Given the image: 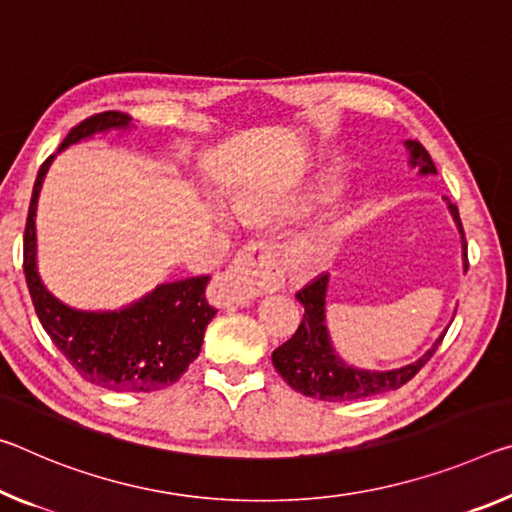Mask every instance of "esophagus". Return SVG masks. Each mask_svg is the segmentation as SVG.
<instances>
[{"label": "esophagus", "instance_id": "34e87169", "mask_svg": "<svg viewBox=\"0 0 512 512\" xmlns=\"http://www.w3.org/2000/svg\"><path fill=\"white\" fill-rule=\"evenodd\" d=\"M278 287L280 278L271 248L266 243H248L234 255L227 271L216 275L209 287V298L218 307H239L259 291H273Z\"/></svg>", "mask_w": 512, "mask_h": 512}]
</instances>
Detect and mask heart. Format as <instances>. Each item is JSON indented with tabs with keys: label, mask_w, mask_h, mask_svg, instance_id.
<instances>
[{
	"label": "heart",
	"mask_w": 512,
	"mask_h": 512,
	"mask_svg": "<svg viewBox=\"0 0 512 512\" xmlns=\"http://www.w3.org/2000/svg\"><path fill=\"white\" fill-rule=\"evenodd\" d=\"M337 186L323 182L307 191H266L248 189L234 196L232 207L243 223L271 227L289 218L310 212L312 207L328 202ZM346 234V221L332 216L326 221L305 225L296 230L282 246V262L291 273H316L335 259Z\"/></svg>",
	"instance_id": "heart-1"
}]
</instances>
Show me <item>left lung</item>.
Here are the masks:
<instances>
[{"instance_id":"left-lung-1","label":"left lung","mask_w":512,"mask_h":512,"mask_svg":"<svg viewBox=\"0 0 512 512\" xmlns=\"http://www.w3.org/2000/svg\"><path fill=\"white\" fill-rule=\"evenodd\" d=\"M405 148L410 152V166L419 168V175H437L431 154L426 152L424 145L419 141H405ZM449 212L460 230L462 259H465L467 269V241L465 232H462L458 207L449 202ZM328 282L330 275L323 273L319 278H314L310 285H305L298 291L296 298L305 307L303 321H300V326L294 335H291V339L275 348L271 355L275 371L285 378V383L289 387H294L296 392L303 396H310V399L319 401H355L369 399V396L383 392H392V389H399L401 385L408 383L410 378H415V373L433 358L437 346L442 344L446 330L437 337V342L428 348L419 360L405 364L401 369L369 371L351 367V364H346L339 358L335 348H332L326 328Z\"/></svg>"}]
</instances>
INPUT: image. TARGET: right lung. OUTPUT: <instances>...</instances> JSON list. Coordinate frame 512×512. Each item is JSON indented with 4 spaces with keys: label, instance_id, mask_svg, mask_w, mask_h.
Segmentation results:
<instances>
[{
    "label": "right lung",
    "instance_id": "1",
    "mask_svg": "<svg viewBox=\"0 0 512 512\" xmlns=\"http://www.w3.org/2000/svg\"><path fill=\"white\" fill-rule=\"evenodd\" d=\"M132 118L104 111L70 129L61 150L109 129H129ZM56 154L40 166L24 227V278L36 314L54 346L88 383L113 392H157L180 380L200 355L216 307L205 296L209 275L157 285L123 310H75L50 294L36 266V207Z\"/></svg>",
    "mask_w": 512,
    "mask_h": 512
}]
</instances>
